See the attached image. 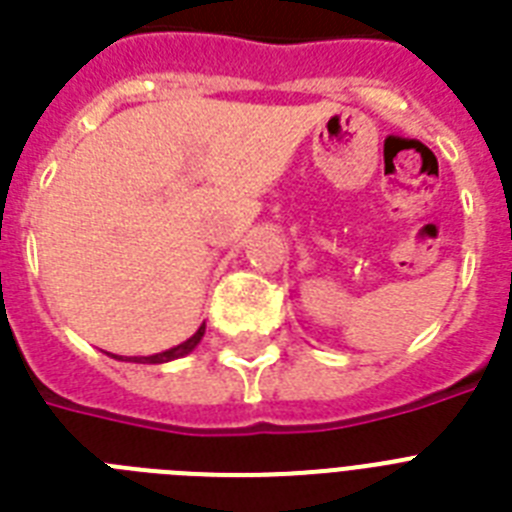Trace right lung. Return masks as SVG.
Here are the masks:
<instances>
[{
	"instance_id": "obj_1",
	"label": "right lung",
	"mask_w": 512,
	"mask_h": 512,
	"mask_svg": "<svg viewBox=\"0 0 512 512\" xmlns=\"http://www.w3.org/2000/svg\"><path fill=\"white\" fill-rule=\"evenodd\" d=\"M204 337V324H201L199 329H196V335L188 337L185 342H180L177 348H170V350H164V353H156V356H140V358H132V361H138V364H164V361H172V358H180L185 356V353H191L196 345H199V340ZM127 361V358H124Z\"/></svg>"
}]
</instances>
